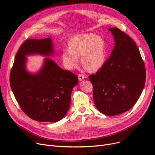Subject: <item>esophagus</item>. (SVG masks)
I'll list each match as a JSON object with an SVG mask.
<instances>
[{
	"instance_id": "1",
	"label": "esophagus",
	"mask_w": 155,
	"mask_h": 155,
	"mask_svg": "<svg viewBox=\"0 0 155 155\" xmlns=\"http://www.w3.org/2000/svg\"><path fill=\"white\" fill-rule=\"evenodd\" d=\"M78 79L80 81H82L83 80H84L85 78V77L84 75L82 74H78Z\"/></svg>"
}]
</instances>
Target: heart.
<instances>
[{"mask_svg":"<svg viewBox=\"0 0 155 155\" xmlns=\"http://www.w3.org/2000/svg\"><path fill=\"white\" fill-rule=\"evenodd\" d=\"M68 47L61 53L64 66L68 69L78 66L80 56L82 64L91 71L99 70L105 61V43L100 36L93 33L76 35L70 40Z\"/></svg>","mask_w":155,"mask_h":155,"instance_id":"b5f03b06","label":"heart"}]
</instances>
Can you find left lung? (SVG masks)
<instances>
[{"label": "left lung", "mask_w": 155, "mask_h": 155, "mask_svg": "<svg viewBox=\"0 0 155 155\" xmlns=\"http://www.w3.org/2000/svg\"><path fill=\"white\" fill-rule=\"evenodd\" d=\"M109 31L114 37V48L101 68L88 78L97 109L105 115L116 116L131 109L139 99L146 69L134 41L117 28Z\"/></svg>", "instance_id": "1"}]
</instances>
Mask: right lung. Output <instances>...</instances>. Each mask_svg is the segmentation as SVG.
Returning a JSON list of instances; mask_svg holds the SVG:
<instances>
[{
	"instance_id": "add662e5",
	"label": "right lung",
	"mask_w": 155,
	"mask_h": 155,
	"mask_svg": "<svg viewBox=\"0 0 155 155\" xmlns=\"http://www.w3.org/2000/svg\"><path fill=\"white\" fill-rule=\"evenodd\" d=\"M53 53L50 38L26 39L15 56L10 73L11 87L21 109L39 122L56 123L63 118L70 107L73 88L78 83L74 73L61 69L48 58L36 74L26 70V56H47Z\"/></svg>"
}]
</instances>
